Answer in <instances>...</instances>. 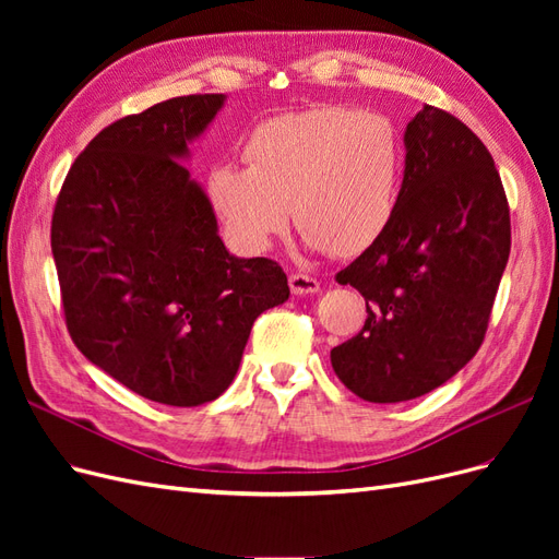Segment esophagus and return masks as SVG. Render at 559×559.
<instances>
[{
	"label": "esophagus",
	"instance_id": "esophagus-1",
	"mask_svg": "<svg viewBox=\"0 0 559 559\" xmlns=\"http://www.w3.org/2000/svg\"><path fill=\"white\" fill-rule=\"evenodd\" d=\"M289 286L296 296H312L319 292V282L310 275H302V273L289 275Z\"/></svg>",
	"mask_w": 559,
	"mask_h": 559
}]
</instances>
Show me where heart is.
<instances>
[{
  "instance_id": "b5f03b06",
  "label": "heart",
  "mask_w": 559,
  "mask_h": 559,
  "mask_svg": "<svg viewBox=\"0 0 559 559\" xmlns=\"http://www.w3.org/2000/svg\"><path fill=\"white\" fill-rule=\"evenodd\" d=\"M249 167L216 165L207 191L240 247L265 251L289 228L335 257L373 247L396 212L401 142L378 114L317 107L284 114L249 134Z\"/></svg>"
}]
</instances>
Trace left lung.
<instances>
[{
  "label": "left lung",
  "mask_w": 559,
  "mask_h": 559,
  "mask_svg": "<svg viewBox=\"0 0 559 559\" xmlns=\"http://www.w3.org/2000/svg\"><path fill=\"white\" fill-rule=\"evenodd\" d=\"M392 224L335 275L366 298V324L331 349L335 376L364 401L433 392L483 345L511 253V216L485 144L425 105L403 132Z\"/></svg>",
  "instance_id": "1"
}]
</instances>
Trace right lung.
<instances>
[{
	"instance_id": "obj_1",
	"label": "right lung",
	"mask_w": 559,
	"mask_h": 559,
	"mask_svg": "<svg viewBox=\"0 0 559 559\" xmlns=\"http://www.w3.org/2000/svg\"><path fill=\"white\" fill-rule=\"evenodd\" d=\"M226 95L126 116L67 173L50 224L67 329L130 392L191 408L224 394L257 317L289 298L270 259L233 257L186 170Z\"/></svg>"
}]
</instances>
